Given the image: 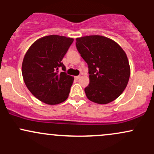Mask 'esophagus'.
I'll return each mask as SVG.
<instances>
[{"label": "esophagus", "instance_id": "34e87169", "mask_svg": "<svg viewBox=\"0 0 154 154\" xmlns=\"http://www.w3.org/2000/svg\"><path fill=\"white\" fill-rule=\"evenodd\" d=\"M75 78L76 79H79V78H80V76H76V77H75Z\"/></svg>", "mask_w": 154, "mask_h": 154}]
</instances>
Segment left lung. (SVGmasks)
<instances>
[{"label":"left lung","instance_id":"left-lung-1","mask_svg":"<svg viewBox=\"0 0 154 154\" xmlns=\"http://www.w3.org/2000/svg\"><path fill=\"white\" fill-rule=\"evenodd\" d=\"M76 40L77 51L88 66L90 83L85 88L87 98L99 104L114 100L125 91L130 78L125 52L115 41L100 35Z\"/></svg>","mask_w":154,"mask_h":154}]
</instances>
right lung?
<instances>
[{
    "label": "right lung",
    "mask_w": 154,
    "mask_h": 154,
    "mask_svg": "<svg viewBox=\"0 0 154 154\" xmlns=\"http://www.w3.org/2000/svg\"><path fill=\"white\" fill-rule=\"evenodd\" d=\"M74 39L52 35L38 39L23 59L22 72L26 88L40 101L56 105L68 98L74 77L61 62ZM60 67L63 72H59Z\"/></svg>",
    "instance_id": "add662e5"
}]
</instances>
